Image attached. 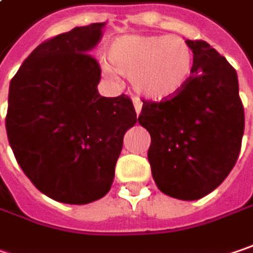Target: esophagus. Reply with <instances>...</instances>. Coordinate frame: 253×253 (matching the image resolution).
Returning a JSON list of instances; mask_svg holds the SVG:
<instances>
[{
    "label": "esophagus",
    "mask_w": 253,
    "mask_h": 253,
    "mask_svg": "<svg viewBox=\"0 0 253 253\" xmlns=\"http://www.w3.org/2000/svg\"><path fill=\"white\" fill-rule=\"evenodd\" d=\"M133 108H135L136 115H139V114H141V111H142V104H141L139 101H133Z\"/></svg>",
    "instance_id": "obj_1"
}]
</instances>
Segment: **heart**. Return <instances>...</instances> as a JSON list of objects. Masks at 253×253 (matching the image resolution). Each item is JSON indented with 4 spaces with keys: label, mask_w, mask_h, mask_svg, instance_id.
I'll return each instance as SVG.
<instances>
[{
    "label": "heart",
    "mask_w": 253,
    "mask_h": 253,
    "mask_svg": "<svg viewBox=\"0 0 253 253\" xmlns=\"http://www.w3.org/2000/svg\"><path fill=\"white\" fill-rule=\"evenodd\" d=\"M109 78H129L133 91L151 101H167L178 95L194 71V51L178 35L128 34L108 46Z\"/></svg>",
    "instance_id": "heart-1"
}]
</instances>
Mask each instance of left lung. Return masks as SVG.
I'll use <instances>...</instances> for the list:
<instances>
[{
    "instance_id": "obj_1",
    "label": "left lung",
    "mask_w": 253,
    "mask_h": 253,
    "mask_svg": "<svg viewBox=\"0 0 253 253\" xmlns=\"http://www.w3.org/2000/svg\"><path fill=\"white\" fill-rule=\"evenodd\" d=\"M186 41L195 59L189 81L170 99L144 102L138 122L151 135L148 161L159 191L196 201L235 167L245 115L234 67L208 42Z\"/></svg>"
}]
</instances>
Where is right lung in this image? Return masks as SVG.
<instances>
[{
	"label": "right lung",
	"instance_id": "add662e5",
	"mask_svg": "<svg viewBox=\"0 0 253 253\" xmlns=\"http://www.w3.org/2000/svg\"><path fill=\"white\" fill-rule=\"evenodd\" d=\"M105 22L38 45L9 83L5 128L21 169L58 202L85 205L108 194L124 135L136 122L126 95L101 96L89 55Z\"/></svg>",
	"mask_w": 253,
	"mask_h": 253
}]
</instances>
